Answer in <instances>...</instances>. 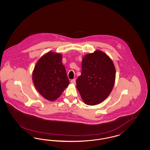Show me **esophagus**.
<instances>
[{"label": "esophagus", "instance_id": "34e87169", "mask_svg": "<svg viewBox=\"0 0 150 150\" xmlns=\"http://www.w3.org/2000/svg\"><path fill=\"white\" fill-rule=\"evenodd\" d=\"M71 83H72V84H75V83H76V81H75V79H72L71 80Z\"/></svg>", "mask_w": 150, "mask_h": 150}]
</instances>
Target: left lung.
<instances>
[{"label":"left lung","instance_id":"1","mask_svg":"<svg viewBox=\"0 0 150 150\" xmlns=\"http://www.w3.org/2000/svg\"><path fill=\"white\" fill-rule=\"evenodd\" d=\"M81 69L76 82L80 96L86 105L99 104L110 95L114 86V64L105 53L96 50L83 57Z\"/></svg>","mask_w":150,"mask_h":150}]
</instances>
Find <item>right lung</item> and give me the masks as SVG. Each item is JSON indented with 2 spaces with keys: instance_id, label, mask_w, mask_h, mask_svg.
<instances>
[{
  "instance_id": "1",
  "label": "right lung",
  "mask_w": 150,
  "mask_h": 150,
  "mask_svg": "<svg viewBox=\"0 0 150 150\" xmlns=\"http://www.w3.org/2000/svg\"><path fill=\"white\" fill-rule=\"evenodd\" d=\"M60 53L49 52L36 64L33 72L34 86L45 99L57 100L69 84Z\"/></svg>"
}]
</instances>
